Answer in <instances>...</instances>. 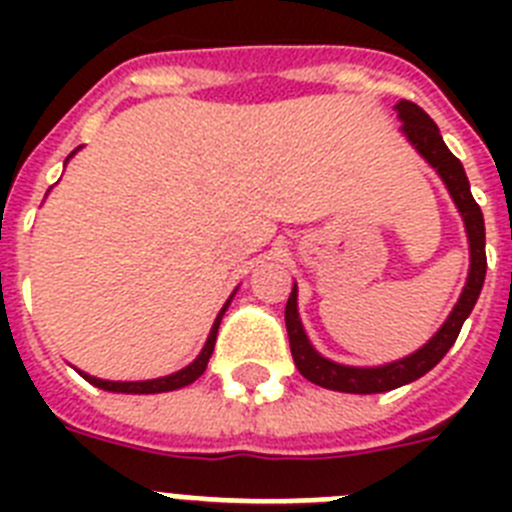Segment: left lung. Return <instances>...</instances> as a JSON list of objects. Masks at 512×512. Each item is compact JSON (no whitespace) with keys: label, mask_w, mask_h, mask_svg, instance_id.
I'll use <instances>...</instances> for the list:
<instances>
[{"label":"left lung","mask_w":512,"mask_h":512,"mask_svg":"<svg viewBox=\"0 0 512 512\" xmlns=\"http://www.w3.org/2000/svg\"><path fill=\"white\" fill-rule=\"evenodd\" d=\"M397 117L402 122V135L410 140V146L436 169L441 176V182L449 189L451 200H454L456 210H459L464 228H467L469 241V274L467 284L461 289L459 302L454 305L446 323L436 330V336L431 341L420 346L405 359L390 361L382 366H346L338 361L325 359L323 354L315 351V346L307 338L305 328H302L300 312H297V284L292 287L287 307H284V320H287L289 333V348H292V359L300 369L302 377L312 384H320L325 390L336 392H351V395H377V392H390L402 384H410L428 374L438 361L446 356L451 346H454L456 336H459L461 325L469 318V312L477 305V297L485 284L487 271V256H485V217L482 210L474 202L472 189H469V179L464 174L459 158L446 148L438 125L420 110L418 104L400 99L395 104Z\"/></svg>","instance_id":"1"}]
</instances>
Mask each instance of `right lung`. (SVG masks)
Here are the masks:
<instances>
[{
	"label": "right lung",
	"mask_w": 512,
	"mask_h": 512,
	"mask_svg": "<svg viewBox=\"0 0 512 512\" xmlns=\"http://www.w3.org/2000/svg\"><path fill=\"white\" fill-rule=\"evenodd\" d=\"M76 151H79V148H76ZM76 151H71V156H74ZM69 158H66V164H69ZM230 300H233V295H230ZM230 300L225 302L223 310L217 312V318H215V323H212L210 336H207L205 346H202V351H200V356H197V359H194L192 364L184 366V369H179V372L166 374V377H158V379H143V382H110V379H97V377H92V374H87V372H79V369H76V372H79L81 377L87 379L89 384L99 387V390L122 392V395H158V392L182 390V387H187V384H192L194 379L205 374L207 361H210L212 351H215L217 328H220V320H223L225 310H228V305H230Z\"/></svg>",
	"instance_id": "add662e5"
}]
</instances>
